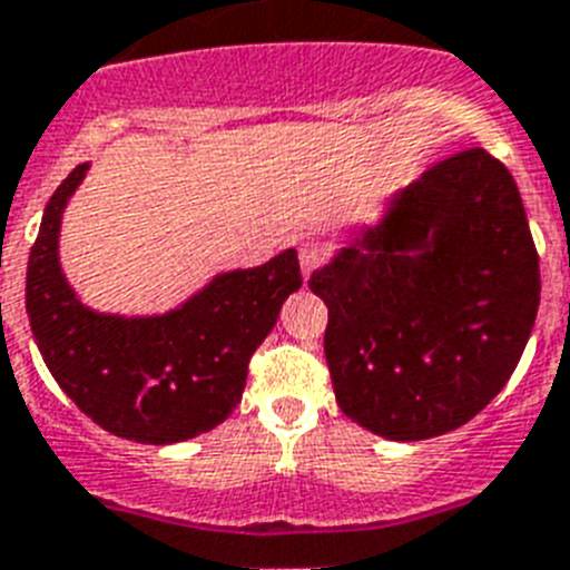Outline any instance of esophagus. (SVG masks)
<instances>
[{
    "label": "esophagus",
    "instance_id": "obj_1",
    "mask_svg": "<svg viewBox=\"0 0 570 570\" xmlns=\"http://www.w3.org/2000/svg\"><path fill=\"white\" fill-rule=\"evenodd\" d=\"M328 250L326 244L317 242V238H305L303 244H299V267H303V274H314L323 262H326Z\"/></svg>",
    "mask_w": 570,
    "mask_h": 570
}]
</instances>
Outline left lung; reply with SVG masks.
I'll return each instance as SVG.
<instances>
[{
  "mask_svg": "<svg viewBox=\"0 0 570 570\" xmlns=\"http://www.w3.org/2000/svg\"><path fill=\"white\" fill-rule=\"evenodd\" d=\"M308 288L326 303L341 411L428 440L501 393L539 312V253L512 174L483 148L422 171Z\"/></svg>",
  "mask_w": 570,
  "mask_h": 570,
  "instance_id": "obj_1",
  "label": "left lung"
}]
</instances>
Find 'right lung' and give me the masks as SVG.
Returning a JSON list of instances; mask_svg holds the SVG:
<instances>
[{
	"instance_id": "add662e5",
	"label": "right lung",
	"mask_w": 570,
	"mask_h": 570,
	"mask_svg": "<svg viewBox=\"0 0 570 570\" xmlns=\"http://www.w3.org/2000/svg\"><path fill=\"white\" fill-rule=\"evenodd\" d=\"M87 168H75L51 195L28 256L26 312L42 361L110 434L150 445L206 434L242 402L250 355L303 285L296 250L215 276L159 317L98 314L75 296L58 262L60 215Z\"/></svg>"
}]
</instances>
